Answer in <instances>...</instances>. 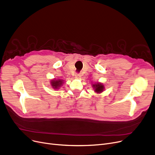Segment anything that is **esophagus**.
<instances>
[{"instance_id": "obj_1", "label": "esophagus", "mask_w": 155, "mask_h": 155, "mask_svg": "<svg viewBox=\"0 0 155 155\" xmlns=\"http://www.w3.org/2000/svg\"><path fill=\"white\" fill-rule=\"evenodd\" d=\"M75 76V78H80L81 77L80 73H76Z\"/></svg>"}]
</instances>
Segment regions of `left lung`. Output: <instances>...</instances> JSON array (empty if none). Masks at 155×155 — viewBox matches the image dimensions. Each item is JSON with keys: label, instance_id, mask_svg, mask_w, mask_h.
I'll return each instance as SVG.
<instances>
[{"label": "left lung", "instance_id": "1", "mask_svg": "<svg viewBox=\"0 0 155 155\" xmlns=\"http://www.w3.org/2000/svg\"><path fill=\"white\" fill-rule=\"evenodd\" d=\"M93 87L95 89V92L97 93H101L104 90V86L101 83H97L96 84H94Z\"/></svg>", "mask_w": 155, "mask_h": 155}]
</instances>
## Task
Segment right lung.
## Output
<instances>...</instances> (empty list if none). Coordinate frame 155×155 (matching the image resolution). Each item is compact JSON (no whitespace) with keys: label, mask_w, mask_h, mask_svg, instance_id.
<instances>
[{"label":"right lung","mask_w":155,"mask_h":155,"mask_svg":"<svg viewBox=\"0 0 155 155\" xmlns=\"http://www.w3.org/2000/svg\"><path fill=\"white\" fill-rule=\"evenodd\" d=\"M63 84L62 80H53L51 82V85L52 87L54 89L58 88Z\"/></svg>","instance_id":"add662e5"}]
</instances>
